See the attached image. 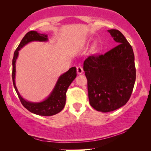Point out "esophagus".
Returning <instances> with one entry per match:
<instances>
[{
	"label": "esophagus",
	"mask_w": 151,
	"mask_h": 151,
	"mask_svg": "<svg viewBox=\"0 0 151 151\" xmlns=\"http://www.w3.org/2000/svg\"><path fill=\"white\" fill-rule=\"evenodd\" d=\"M83 69H82V67H80V66H79V67H77V73L78 74H82V73H83Z\"/></svg>",
	"instance_id": "obj_1"
}]
</instances>
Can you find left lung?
Returning a JSON list of instances; mask_svg holds the SVG:
<instances>
[{
  "label": "left lung",
  "mask_w": 151,
  "mask_h": 151,
  "mask_svg": "<svg viewBox=\"0 0 151 151\" xmlns=\"http://www.w3.org/2000/svg\"><path fill=\"white\" fill-rule=\"evenodd\" d=\"M108 32L118 45L104 55L88 56L83 67L91 106L102 113L115 111L127 104L136 78L131 45L119 31Z\"/></svg>",
  "instance_id": "obj_1"
}]
</instances>
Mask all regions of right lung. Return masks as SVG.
<instances>
[{"mask_svg": "<svg viewBox=\"0 0 151 151\" xmlns=\"http://www.w3.org/2000/svg\"><path fill=\"white\" fill-rule=\"evenodd\" d=\"M33 41L47 42L48 41L47 34H40L36 31H31L25 34L17 49L14 51V58L12 60V80L14 88L22 104L29 111L34 114L42 116H51L57 114L63 110L66 102V93L69 86L73 80L76 78V68L71 67L69 71L61 75L58 79V81L53 89L49 96L42 102H32L27 101L20 96L17 89L15 82L16 77V62L18 58L19 51L24 45Z\"/></svg>", "mask_w": 151, "mask_h": 151, "instance_id": "obj_1", "label": "right lung"}]
</instances>
